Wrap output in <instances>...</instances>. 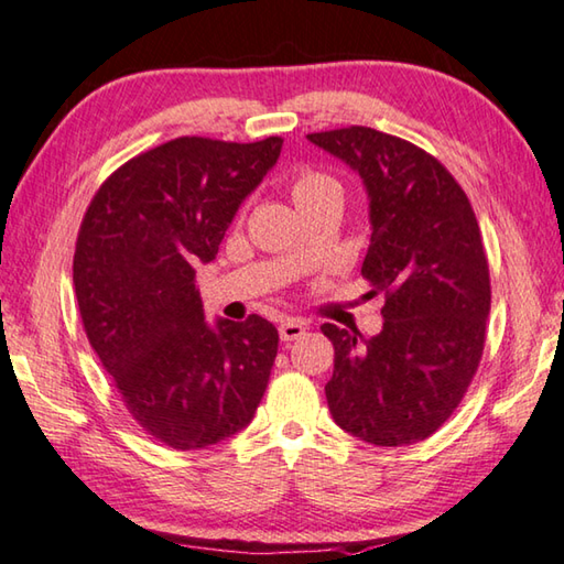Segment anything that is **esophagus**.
Instances as JSON below:
<instances>
[{
  "mask_svg": "<svg viewBox=\"0 0 564 564\" xmlns=\"http://www.w3.org/2000/svg\"><path fill=\"white\" fill-rule=\"evenodd\" d=\"M304 334H307V324H304L302 319H284L280 324L282 341H294V339L304 337Z\"/></svg>",
  "mask_w": 564,
  "mask_h": 564,
  "instance_id": "obj_1",
  "label": "esophagus"
}]
</instances>
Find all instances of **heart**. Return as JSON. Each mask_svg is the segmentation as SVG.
Masks as SVG:
<instances>
[{
  "instance_id": "obj_1",
  "label": "heart",
  "mask_w": 564,
  "mask_h": 564,
  "mask_svg": "<svg viewBox=\"0 0 564 564\" xmlns=\"http://www.w3.org/2000/svg\"><path fill=\"white\" fill-rule=\"evenodd\" d=\"M290 193L300 210H304V207L317 205L322 200H327V197H341V187L332 175L314 171V167H302V171L292 175Z\"/></svg>"
}]
</instances>
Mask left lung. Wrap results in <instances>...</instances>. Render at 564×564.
I'll return each mask as SVG.
<instances>
[{
    "mask_svg": "<svg viewBox=\"0 0 564 564\" xmlns=\"http://www.w3.org/2000/svg\"><path fill=\"white\" fill-rule=\"evenodd\" d=\"M307 138L367 185L361 276L387 300L377 337L322 327L334 344L332 419L373 446L426 441L466 397L486 347L490 270L476 213L448 167L399 135L349 126Z\"/></svg>",
    "mask_w": 564,
    "mask_h": 564,
    "instance_id": "1",
    "label": "left lung"
}]
</instances>
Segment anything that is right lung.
Segmentation results:
<instances>
[{
  "label": "right lung",
  "mask_w": 564,
  "mask_h": 564,
  "mask_svg": "<svg viewBox=\"0 0 564 564\" xmlns=\"http://www.w3.org/2000/svg\"><path fill=\"white\" fill-rule=\"evenodd\" d=\"M282 138L181 135L106 177L78 227L74 288L88 344L148 436L200 451L252 421L276 334L257 314L210 329L195 267L215 260Z\"/></svg>",
  "instance_id": "obj_1"
}]
</instances>
